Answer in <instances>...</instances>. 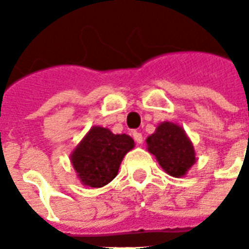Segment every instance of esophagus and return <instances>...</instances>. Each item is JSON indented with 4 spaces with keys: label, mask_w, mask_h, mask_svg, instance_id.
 <instances>
[{
    "label": "esophagus",
    "mask_w": 249,
    "mask_h": 249,
    "mask_svg": "<svg viewBox=\"0 0 249 249\" xmlns=\"http://www.w3.org/2000/svg\"><path fill=\"white\" fill-rule=\"evenodd\" d=\"M133 139L137 144H141L142 142V135H141L140 132H137V130H133Z\"/></svg>",
    "instance_id": "1"
}]
</instances>
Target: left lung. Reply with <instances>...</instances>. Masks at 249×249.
I'll return each mask as SVG.
<instances>
[{
  "instance_id": "8db88e82",
  "label": "left lung",
  "mask_w": 249,
  "mask_h": 249,
  "mask_svg": "<svg viewBox=\"0 0 249 249\" xmlns=\"http://www.w3.org/2000/svg\"><path fill=\"white\" fill-rule=\"evenodd\" d=\"M148 151L171 176H184L196 161L192 142L181 126L173 123H162L156 132L146 139Z\"/></svg>"
}]
</instances>
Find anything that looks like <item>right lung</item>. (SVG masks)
Returning a JSON list of instances; mask_svg holds the SVG:
<instances>
[{"label": "right lung", "mask_w": 249, "mask_h": 249, "mask_svg": "<svg viewBox=\"0 0 249 249\" xmlns=\"http://www.w3.org/2000/svg\"><path fill=\"white\" fill-rule=\"evenodd\" d=\"M135 146L128 135H113L107 128L93 126L71 155V164L82 184L100 188L110 183L123 159Z\"/></svg>", "instance_id": "1"}]
</instances>
